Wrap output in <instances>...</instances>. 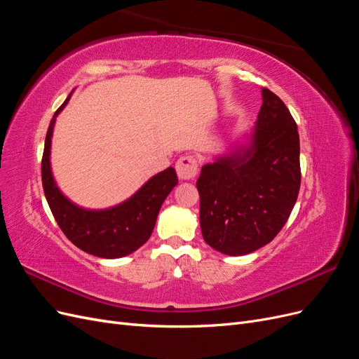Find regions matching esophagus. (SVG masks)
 <instances>
[{"label":"esophagus","instance_id":"esophagus-1","mask_svg":"<svg viewBox=\"0 0 359 359\" xmlns=\"http://www.w3.org/2000/svg\"><path fill=\"white\" fill-rule=\"evenodd\" d=\"M175 169L181 180H193L198 175L199 163L193 156H182L178 158Z\"/></svg>","mask_w":359,"mask_h":359}]
</instances>
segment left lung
<instances>
[{
  "mask_svg": "<svg viewBox=\"0 0 359 359\" xmlns=\"http://www.w3.org/2000/svg\"><path fill=\"white\" fill-rule=\"evenodd\" d=\"M252 145L201 170V229L217 252L243 256L271 243L287 222L301 186L299 135L278 95L262 90Z\"/></svg>",
  "mask_w": 359,
  "mask_h": 359,
  "instance_id": "left-lung-1",
  "label": "left lung"
}]
</instances>
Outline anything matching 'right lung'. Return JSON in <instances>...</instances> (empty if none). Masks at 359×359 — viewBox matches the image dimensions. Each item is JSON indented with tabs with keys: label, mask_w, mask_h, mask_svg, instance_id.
<instances>
[{
	"label": "right lung",
	"mask_w": 359,
	"mask_h": 359,
	"mask_svg": "<svg viewBox=\"0 0 359 359\" xmlns=\"http://www.w3.org/2000/svg\"><path fill=\"white\" fill-rule=\"evenodd\" d=\"M69 99L70 95L53 114L41 157V182L49 208L64 235L83 252L104 259L127 256L149 240L161 203L178 184L177 172L168 168L157 173L128 201L109 210L90 211L72 203L53 181L49 161L55 116Z\"/></svg>",
	"instance_id": "right-lung-1"
}]
</instances>
